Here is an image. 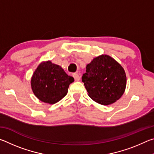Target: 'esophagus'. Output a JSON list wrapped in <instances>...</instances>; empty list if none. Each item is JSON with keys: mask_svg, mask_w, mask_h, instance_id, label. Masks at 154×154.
<instances>
[{"mask_svg": "<svg viewBox=\"0 0 154 154\" xmlns=\"http://www.w3.org/2000/svg\"><path fill=\"white\" fill-rule=\"evenodd\" d=\"M72 77H74L75 80L77 81H77H79L80 80V77H79V74L76 73V72H75V73L72 74Z\"/></svg>", "mask_w": 154, "mask_h": 154, "instance_id": "obj_1", "label": "esophagus"}]
</instances>
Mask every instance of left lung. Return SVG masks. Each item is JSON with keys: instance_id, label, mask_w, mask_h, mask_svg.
I'll use <instances>...</instances> for the list:
<instances>
[{"instance_id": "left-lung-1", "label": "left lung", "mask_w": 154, "mask_h": 154, "mask_svg": "<svg viewBox=\"0 0 154 154\" xmlns=\"http://www.w3.org/2000/svg\"><path fill=\"white\" fill-rule=\"evenodd\" d=\"M82 82L93 100L100 105H109L123 95L126 86V75L118 62L103 54L87 65Z\"/></svg>"}]
</instances>
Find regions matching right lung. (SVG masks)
<instances>
[{
    "label": "right lung",
    "mask_w": 154,
    "mask_h": 154,
    "mask_svg": "<svg viewBox=\"0 0 154 154\" xmlns=\"http://www.w3.org/2000/svg\"><path fill=\"white\" fill-rule=\"evenodd\" d=\"M74 78L69 76L59 65L51 61L38 65L31 78V88L36 97L45 103L55 104L67 94Z\"/></svg>",
    "instance_id": "right-lung-1"
}]
</instances>
